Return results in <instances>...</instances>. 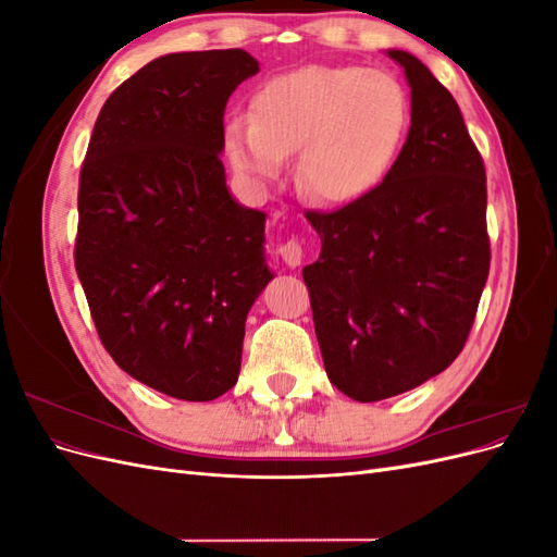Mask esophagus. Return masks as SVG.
Listing matches in <instances>:
<instances>
[{
	"mask_svg": "<svg viewBox=\"0 0 557 557\" xmlns=\"http://www.w3.org/2000/svg\"><path fill=\"white\" fill-rule=\"evenodd\" d=\"M278 256L283 258V262L288 267H299L301 260H305V248H301L299 242L290 239L278 246Z\"/></svg>",
	"mask_w": 557,
	"mask_h": 557,
	"instance_id": "34e87169",
	"label": "esophagus"
}]
</instances>
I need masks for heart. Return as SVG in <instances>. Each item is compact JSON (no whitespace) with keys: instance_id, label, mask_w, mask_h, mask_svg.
<instances>
[{"instance_id":"heart-1","label":"heart","mask_w":557,"mask_h":557,"mask_svg":"<svg viewBox=\"0 0 557 557\" xmlns=\"http://www.w3.org/2000/svg\"><path fill=\"white\" fill-rule=\"evenodd\" d=\"M407 123V95L391 74L307 64L264 81L250 117L227 121L223 148L252 183L278 178L299 150V190L320 205H348L391 170Z\"/></svg>"}]
</instances>
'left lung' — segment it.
Segmentation results:
<instances>
[{
    "instance_id": "obj_1",
    "label": "left lung",
    "mask_w": 557,
    "mask_h": 557,
    "mask_svg": "<svg viewBox=\"0 0 557 557\" xmlns=\"http://www.w3.org/2000/svg\"><path fill=\"white\" fill-rule=\"evenodd\" d=\"M411 127L385 178L307 211L320 256L301 269L325 372L356 401L413 391L460 356L491 269L485 166L453 95L407 50Z\"/></svg>"
}]
</instances>
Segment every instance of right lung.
Masks as SVG:
<instances>
[{"mask_svg": "<svg viewBox=\"0 0 557 557\" xmlns=\"http://www.w3.org/2000/svg\"><path fill=\"white\" fill-rule=\"evenodd\" d=\"M258 72L242 48L148 62L104 102L81 170L74 262L99 339L185 401L237 383L246 315L274 278L267 213L230 195L221 162L227 99Z\"/></svg>", "mask_w": 557, "mask_h": 557, "instance_id": "obj_1", "label": "right lung"}]
</instances>
